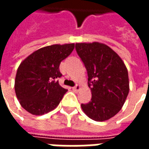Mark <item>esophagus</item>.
I'll return each instance as SVG.
<instances>
[{
	"label": "esophagus",
	"mask_w": 149,
	"mask_h": 149,
	"mask_svg": "<svg viewBox=\"0 0 149 149\" xmlns=\"http://www.w3.org/2000/svg\"><path fill=\"white\" fill-rule=\"evenodd\" d=\"M72 90L74 91V92H78V91L81 90V86L80 85H76L75 87L72 88Z\"/></svg>",
	"instance_id": "34e87169"
}]
</instances>
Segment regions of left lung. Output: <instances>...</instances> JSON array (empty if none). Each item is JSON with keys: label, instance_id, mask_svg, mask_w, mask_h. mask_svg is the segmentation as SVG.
<instances>
[{"label": "left lung", "instance_id": "left-lung-1", "mask_svg": "<svg viewBox=\"0 0 149 149\" xmlns=\"http://www.w3.org/2000/svg\"><path fill=\"white\" fill-rule=\"evenodd\" d=\"M76 50L88 72L91 100L81 104L92 120L104 121L120 112L129 92L128 69L120 56L103 43H77Z\"/></svg>", "mask_w": 149, "mask_h": 149}]
</instances>
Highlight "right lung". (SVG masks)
I'll list each match as a JSON object with an SVG mask.
<instances>
[{
    "mask_svg": "<svg viewBox=\"0 0 149 149\" xmlns=\"http://www.w3.org/2000/svg\"><path fill=\"white\" fill-rule=\"evenodd\" d=\"M75 44L45 46L21 62L15 78V93L21 107L36 116L56 109L67 89L57 81L61 62L71 54Z\"/></svg>",
    "mask_w": 149,
    "mask_h": 149,
    "instance_id": "right-lung-1",
    "label": "right lung"
}]
</instances>
